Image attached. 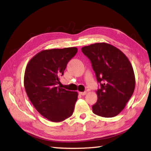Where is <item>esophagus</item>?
<instances>
[{
	"mask_svg": "<svg viewBox=\"0 0 151 151\" xmlns=\"http://www.w3.org/2000/svg\"><path fill=\"white\" fill-rule=\"evenodd\" d=\"M87 93V92L86 91H84V92H79V94L81 95H85Z\"/></svg>",
	"mask_w": 151,
	"mask_h": 151,
	"instance_id": "esophagus-1",
	"label": "esophagus"
}]
</instances>
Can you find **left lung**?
Returning <instances> with one entry per match:
<instances>
[{"mask_svg":"<svg viewBox=\"0 0 151 151\" xmlns=\"http://www.w3.org/2000/svg\"><path fill=\"white\" fill-rule=\"evenodd\" d=\"M90 60L101 88L93 112L104 117L116 116L124 108L135 89L132 66L126 55L106 43H96L82 48Z\"/></svg>","mask_w":151,"mask_h":151,"instance_id":"1","label":"left lung"}]
</instances>
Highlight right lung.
I'll return each mask as SVG.
<instances>
[{
	"label": "right lung",
	"instance_id": "add662e5",
	"mask_svg": "<svg viewBox=\"0 0 151 151\" xmlns=\"http://www.w3.org/2000/svg\"><path fill=\"white\" fill-rule=\"evenodd\" d=\"M77 51L76 47L43 50L29 61L25 69L24 86L28 97L36 110L50 121H63L73 113L78 93L58 84Z\"/></svg>",
	"mask_w": 151,
	"mask_h": 151
}]
</instances>
